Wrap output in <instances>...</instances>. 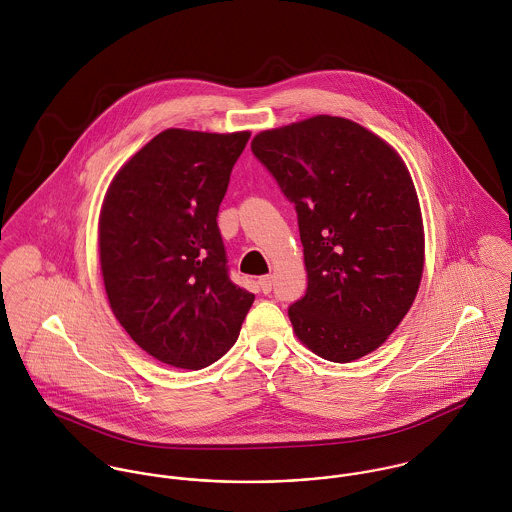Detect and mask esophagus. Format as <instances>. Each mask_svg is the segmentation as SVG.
Listing matches in <instances>:
<instances>
[{
    "instance_id": "34e87169",
    "label": "esophagus",
    "mask_w": 512,
    "mask_h": 512,
    "mask_svg": "<svg viewBox=\"0 0 512 512\" xmlns=\"http://www.w3.org/2000/svg\"><path fill=\"white\" fill-rule=\"evenodd\" d=\"M272 276H262L260 280H258V286H260V290L264 293L272 292Z\"/></svg>"
}]
</instances>
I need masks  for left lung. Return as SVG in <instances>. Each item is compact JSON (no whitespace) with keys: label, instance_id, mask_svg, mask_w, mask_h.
<instances>
[{"label":"left lung","instance_id":"left-lung-1","mask_svg":"<svg viewBox=\"0 0 512 512\" xmlns=\"http://www.w3.org/2000/svg\"><path fill=\"white\" fill-rule=\"evenodd\" d=\"M250 146L297 211L307 292L288 309L295 337L333 363L376 351L424 274V220L404 159L327 114L264 130Z\"/></svg>","mask_w":512,"mask_h":512}]
</instances>
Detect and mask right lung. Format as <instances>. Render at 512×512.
Masks as SVG:
<instances>
[{
    "instance_id": "obj_1",
    "label": "right lung",
    "mask_w": 512,
    "mask_h": 512,
    "mask_svg": "<svg viewBox=\"0 0 512 512\" xmlns=\"http://www.w3.org/2000/svg\"><path fill=\"white\" fill-rule=\"evenodd\" d=\"M250 132L169 128L114 175L98 217L108 303L149 357L187 370L236 343L254 293L228 280L220 201Z\"/></svg>"
}]
</instances>
